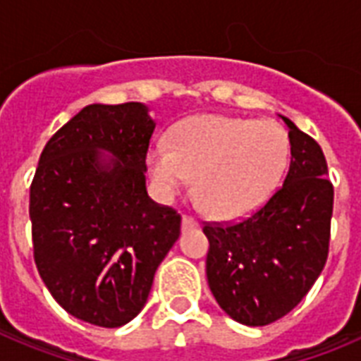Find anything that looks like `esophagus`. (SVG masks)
<instances>
[{
  "label": "esophagus",
  "mask_w": 361,
  "mask_h": 361,
  "mask_svg": "<svg viewBox=\"0 0 361 361\" xmlns=\"http://www.w3.org/2000/svg\"><path fill=\"white\" fill-rule=\"evenodd\" d=\"M198 223L192 217H183L181 219V231H191V228H197Z\"/></svg>",
  "instance_id": "34e87169"
}]
</instances>
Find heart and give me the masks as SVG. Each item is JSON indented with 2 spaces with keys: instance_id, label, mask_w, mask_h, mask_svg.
I'll use <instances>...</instances> for the list:
<instances>
[{
  "instance_id": "obj_1",
  "label": "heart",
  "mask_w": 361,
  "mask_h": 361,
  "mask_svg": "<svg viewBox=\"0 0 361 361\" xmlns=\"http://www.w3.org/2000/svg\"><path fill=\"white\" fill-rule=\"evenodd\" d=\"M288 136L271 120L204 114L181 121L166 146H153L146 164L169 200L195 178L204 212L215 219L251 214L269 197L288 163Z\"/></svg>"
}]
</instances>
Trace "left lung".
Masks as SVG:
<instances>
[{
	"instance_id": "left-lung-1",
	"label": "left lung",
	"mask_w": 361,
	"mask_h": 361,
	"mask_svg": "<svg viewBox=\"0 0 361 361\" xmlns=\"http://www.w3.org/2000/svg\"><path fill=\"white\" fill-rule=\"evenodd\" d=\"M290 138L283 187L247 219L204 226L209 240V290L231 319L266 326L288 314L311 290L330 247L334 185L317 140L281 116Z\"/></svg>"
}]
</instances>
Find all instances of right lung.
<instances>
[{
	"label": "right lung",
	"instance_id": "add662e5",
	"mask_svg": "<svg viewBox=\"0 0 361 361\" xmlns=\"http://www.w3.org/2000/svg\"><path fill=\"white\" fill-rule=\"evenodd\" d=\"M153 129L146 104H90L47 142L30 187L39 275L93 326L120 328L140 313L180 238V215L146 191Z\"/></svg>",
	"mask_w": 361,
	"mask_h": 361
}]
</instances>
